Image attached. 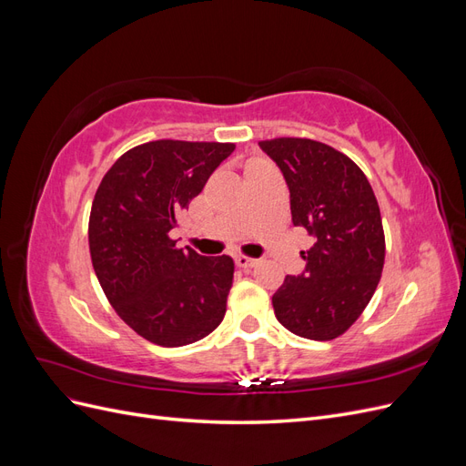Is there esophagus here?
Wrapping results in <instances>:
<instances>
[{
  "label": "esophagus",
  "mask_w": 466,
  "mask_h": 466,
  "mask_svg": "<svg viewBox=\"0 0 466 466\" xmlns=\"http://www.w3.org/2000/svg\"><path fill=\"white\" fill-rule=\"evenodd\" d=\"M257 258H250V257H247V255H237L235 257V264L238 266V268H252V266H257Z\"/></svg>",
  "instance_id": "esophagus-1"
}]
</instances>
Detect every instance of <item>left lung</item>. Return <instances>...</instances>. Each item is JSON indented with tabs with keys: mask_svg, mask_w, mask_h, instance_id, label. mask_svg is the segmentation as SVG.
<instances>
[{
	"mask_svg": "<svg viewBox=\"0 0 466 466\" xmlns=\"http://www.w3.org/2000/svg\"><path fill=\"white\" fill-rule=\"evenodd\" d=\"M284 173L291 221L315 245L301 276H286L272 305L281 327L309 340H334L371 301L385 264V231L368 177L338 149L307 137L258 142Z\"/></svg>",
	"mask_w": 466,
	"mask_h": 466,
	"instance_id": "obj_1",
	"label": "left lung"
}]
</instances>
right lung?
I'll use <instances>...</instances> for the list:
<instances>
[{"label": "right lung", "mask_w": 466, "mask_h": 466, "mask_svg": "<svg viewBox=\"0 0 466 466\" xmlns=\"http://www.w3.org/2000/svg\"><path fill=\"white\" fill-rule=\"evenodd\" d=\"M233 149L182 139L136 146L95 192L89 250L98 284L118 317L157 346L202 340L225 317L233 258L182 250L168 233Z\"/></svg>", "instance_id": "right-lung-1"}]
</instances>
